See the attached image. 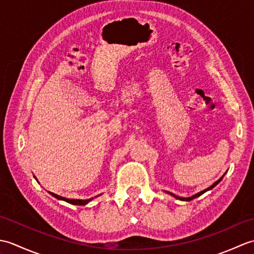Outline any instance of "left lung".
I'll return each mask as SVG.
<instances>
[{"label":"left lung","instance_id":"obj_1","mask_svg":"<svg viewBox=\"0 0 254 254\" xmlns=\"http://www.w3.org/2000/svg\"><path fill=\"white\" fill-rule=\"evenodd\" d=\"M197 194H198V193H197ZM197 194H195V195H193V196H191V197H187V198H188V199H192V198H194V197H195V196L197 195Z\"/></svg>","mask_w":254,"mask_h":254}]
</instances>
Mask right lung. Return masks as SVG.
<instances>
[{"label": "right lung", "mask_w": 254, "mask_h": 254, "mask_svg": "<svg viewBox=\"0 0 254 254\" xmlns=\"http://www.w3.org/2000/svg\"><path fill=\"white\" fill-rule=\"evenodd\" d=\"M86 201H90V199H86ZM86 201H85V202H86Z\"/></svg>", "instance_id": "right-lung-1"}]
</instances>
